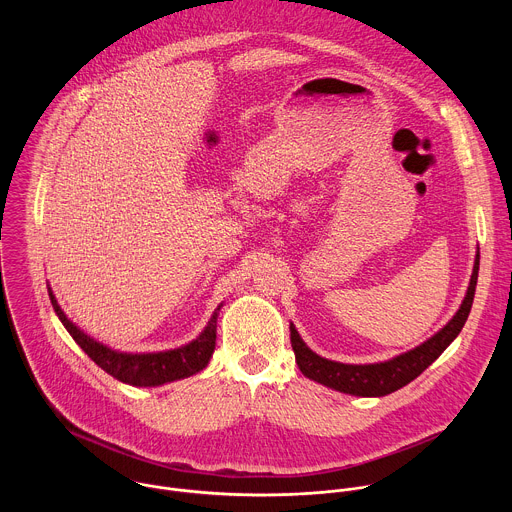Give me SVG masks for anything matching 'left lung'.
<instances>
[{"label":"left lung","instance_id":"left-lung-1","mask_svg":"<svg viewBox=\"0 0 512 512\" xmlns=\"http://www.w3.org/2000/svg\"><path fill=\"white\" fill-rule=\"evenodd\" d=\"M478 265H480V255H476L468 294H466L460 310L456 312V316L433 338H429L421 346H417V348H413V350H409V352H405V354H401L393 360H387V362H379V364H342V362L322 358L304 344L296 326L291 324L289 326L291 348H294L296 362H298L302 375L316 381V383L332 387L340 393L358 395V397H383V395H389V393L409 385L454 342V338L464 328V324L468 320V314H470V308H472V302H474V291H476V281H478Z\"/></svg>","mask_w":512,"mask_h":512}]
</instances>
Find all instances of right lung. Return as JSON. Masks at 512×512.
<instances>
[{
    "label": "right lung",
    "instance_id": "add662e5",
    "mask_svg": "<svg viewBox=\"0 0 512 512\" xmlns=\"http://www.w3.org/2000/svg\"><path fill=\"white\" fill-rule=\"evenodd\" d=\"M48 294H50L52 308L58 314L64 328L68 330V334L75 338V342L89 354L91 360H95L99 364L105 373H109L111 377H115L121 383H127L133 387H158L164 383L186 379V377L200 373L214 352L216 318H218L216 312L212 314L204 332L196 340H192L190 344H186L182 348H174V350H166V352H152V354H127V352H115V350L99 344L85 332H81L64 316V312L60 310V306L56 304V300L52 296V291H48Z\"/></svg>",
    "mask_w": 512,
    "mask_h": 512
}]
</instances>
